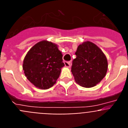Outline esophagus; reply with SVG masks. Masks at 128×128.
I'll use <instances>...</instances> for the list:
<instances>
[{
  "label": "esophagus",
  "instance_id": "34e87169",
  "mask_svg": "<svg viewBox=\"0 0 128 128\" xmlns=\"http://www.w3.org/2000/svg\"><path fill=\"white\" fill-rule=\"evenodd\" d=\"M64 64H65V66H66V67H70L71 63L70 62H64Z\"/></svg>",
  "mask_w": 128,
  "mask_h": 128
}]
</instances>
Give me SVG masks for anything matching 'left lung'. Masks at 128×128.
<instances>
[{
    "instance_id": "1",
    "label": "left lung",
    "mask_w": 128,
    "mask_h": 128,
    "mask_svg": "<svg viewBox=\"0 0 128 128\" xmlns=\"http://www.w3.org/2000/svg\"><path fill=\"white\" fill-rule=\"evenodd\" d=\"M75 54L71 72L76 82L85 88L96 86L104 78L108 69L104 53L96 44L84 42L78 46Z\"/></svg>"
}]
</instances>
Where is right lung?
Returning a JSON list of instances; mask_svg holds the SVG:
<instances>
[{
    "label": "right lung",
    "instance_id": "right-lung-1",
    "mask_svg": "<svg viewBox=\"0 0 128 128\" xmlns=\"http://www.w3.org/2000/svg\"><path fill=\"white\" fill-rule=\"evenodd\" d=\"M62 57L56 44L40 42L28 51L24 60L25 75L35 86L49 88L56 83L65 65Z\"/></svg>",
    "mask_w": 128,
    "mask_h": 128
}]
</instances>
